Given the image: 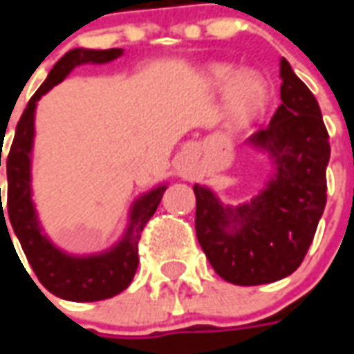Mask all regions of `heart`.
Returning <instances> with one entry per match:
<instances>
[{
    "label": "heart",
    "instance_id": "1",
    "mask_svg": "<svg viewBox=\"0 0 354 354\" xmlns=\"http://www.w3.org/2000/svg\"><path fill=\"white\" fill-rule=\"evenodd\" d=\"M209 75L216 88L227 91V115L235 124H246L263 112L268 101V84L261 75L242 73L232 64H216Z\"/></svg>",
    "mask_w": 354,
    "mask_h": 354
}]
</instances>
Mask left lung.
<instances>
[{"mask_svg": "<svg viewBox=\"0 0 354 354\" xmlns=\"http://www.w3.org/2000/svg\"><path fill=\"white\" fill-rule=\"evenodd\" d=\"M279 75V108L268 127L248 139L272 158L266 187L236 207L204 185L193 187L200 246L216 274L233 285H266L296 272L327 202L330 145L322 110L285 58Z\"/></svg>", "mask_w": 354, "mask_h": 354, "instance_id": "left-lung-1", "label": "left lung"}]
</instances>
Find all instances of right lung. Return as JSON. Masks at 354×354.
<instances>
[{
	"mask_svg": "<svg viewBox=\"0 0 354 354\" xmlns=\"http://www.w3.org/2000/svg\"><path fill=\"white\" fill-rule=\"evenodd\" d=\"M121 55L122 49H71L66 53L49 71L46 82L30 97L29 104L16 124L14 141L7 156V218L12 224L14 233L38 281L51 294L68 301H101L118 296L132 283L139 263L138 242L141 232L158 209L167 187L160 185L133 202L127 233L108 252L97 255H69L62 252L41 232L30 198V152L35 139L36 102L80 64H106ZM0 216L1 221H5L3 209Z\"/></svg>",
	"mask_w": 354,
	"mask_h": 354,
	"instance_id": "add662e5",
	"label": "right lung"
}]
</instances>
